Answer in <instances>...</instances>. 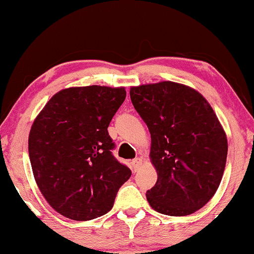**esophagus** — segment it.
I'll return each mask as SVG.
<instances>
[{
    "instance_id": "esophagus-1",
    "label": "esophagus",
    "mask_w": 254,
    "mask_h": 254,
    "mask_svg": "<svg viewBox=\"0 0 254 254\" xmlns=\"http://www.w3.org/2000/svg\"><path fill=\"white\" fill-rule=\"evenodd\" d=\"M130 165H132V170L137 172L139 168L141 167V165H143V161H141V159H139V157H137V159H134L130 162Z\"/></svg>"
}]
</instances>
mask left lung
<instances>
[{"label": "left lung", "mask_w": 254, "mask_h": 254, "mask_svg": "<svg viewBox=\"0 0 254 254\" xmlns=\"http://www.w3.org/2000/svg\"><path fill=\"white\" fill-rule=\"evenodd\" d=\"M130 100L151 134L157 182L146 191L152 209L182 217L213 197L225 170L228 139L202 94L162 81L130 87Z\"/></svg>", "instance_id": "obj_1"}]
</instances>
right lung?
Segmentation results:
<instances>
[{
    "mask_svg": "<svg viewBox=\"0 0 254 254\" xmlns=\"http://www.w3.org/2000/svg\"><path fill=\"white\" fill-rule=\"evenodd\" d=\"M125 87L86 86L59 91L35 119L29 156L40 191L72 220H91L113 208L132 172L114 157L108 133Z\"/></svg>",
    "mask_w": 254,
    "mask_h": 254,
    "instance_id": "right-lung-1",
    "label": "right lung"
}]
</instances>
